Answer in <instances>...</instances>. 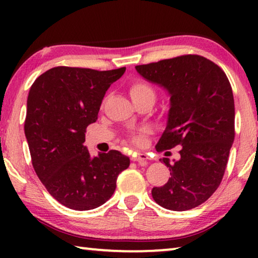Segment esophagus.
Listing matches in <instances>:
<instances>
[{
	"instance_id": "1",
	"label": "esophagus",
	"mask_w": 258,
	"mask_h": 258,
	"mask_svg": "<svg viewBox=\"0 0 258 258\" xmlns=\"http://www.w3.org/2000/svg\"><path fill=\"white\" fill-rule=\"evenodd\" d=\"M131 159H132L133 161H138L140 165L146 166L148 164V159H149V157H148V155H146V154H137V155H134Z\"/></svg>"
}]
</instances>
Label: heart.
Listing matches in <instances>:
<instances>
[{
	"label": "heart",
	"mask_w": 258,
	"mask_h": 258,
	"mask_svg": "<svg viewBox=\"0 0 258 258\" xmlns=\"http://www.w3.org/2000/svg\"><path fill=\"white\" fill-rule=\"evenodd\" d=\"M130 94L133 100H137L142 97H146V95H154L155 97V91L148 83L142 81H135L130 86ZM131 140H132V142L137 143V145L142 142V138L139 133H133L131 135Z\"/></svg>",
	"instance_id": "1"
}]
</instances>
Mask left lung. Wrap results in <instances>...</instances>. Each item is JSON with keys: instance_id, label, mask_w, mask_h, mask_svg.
Instances as JSON below:
<instances>
[{"instance_id": "1", "label": "left lung", "mask_w": 258, "mask_h": 258, "mask_svg": "<svg viewBox=\"0 0 258 258\" xmlns=\"http://www.w3.org/2000/svg\"><path fill=\"white\" fill-rule=\"evenodd\" d=\"M147 81L171 95L168 120L157 151L181 146L169 163L171 177L152 189V198L169 211L202 205L221 184L234 140V100L225 73L202 55L185 54L135 67Z\"/></svg>"}]
</instances>
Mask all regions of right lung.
Segmentation results:
<instances>
[{"label":"right lung","mask_w":258,"mask_h":258,"mask_svg":"<svg viewBox=\"0 0 258 258\" xmlns=\"http://www.w3.org/2000/svg\"><path fill=\"white\" fill-rule=\"evenodd\" d=\"M125 71L59 66L43 73L30 87L25 135L33 167L52 197L68 208L101 206L130 166L128 157L119 151L91 157L83 145L106 91Z\"/></svg>","instance_id":"right-lung-1"}]
</instances>
